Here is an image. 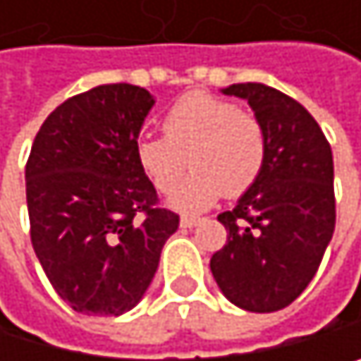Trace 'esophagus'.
Masks as SVG:
<instances>
[{
  "label": "esophagus",
  "mask_w": 361,
  "mask_h": 361,
  "mask_svg": "<svg viewBox=\"0 0 361 361\" xmlns=\"http://www.w3.org/2000/svg\"><path fill=\"white\" fill-rule=\"evenodd\" d=\"M199 223V219H192V216H182V221H179V225H182L184 229H190Z\"/></svg>",
  "instance_id": "esophagus-1"
}]
</instances>
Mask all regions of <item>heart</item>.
Returning a JSON list of instances; mask_svg holds the SVG:
<instances>
[{"mask_svg":"<svg viewBox=\"0 0 361 361\" xmlns=\"http://www.w3.org/2000/svg\"><path fill=\"white\" fill-rule=\"evenodd\" d=\"M162 136L136 142V162L160 192H171L186 171L190 177L171 197L179 212H201L221 195L249 190L267 162V130L235 104L207 92L182 97L162 121Z\"/></svg>","mask_w":361,"mask_h":361,"instance_id":"b5f03b06","label":"heart"}]
</instances>
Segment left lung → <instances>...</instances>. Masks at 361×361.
Wrapping results in <instances>:
<instances>
[{
  "instance_id": "8db88e82",
  "label": "left lung",
  "mask_w": 361,
  "mask_h": 361,
  "mask_svg": "<svg viewBox=\"0 0 361 361\" xmlns=\"http://www.w3.org/2000/svg\"><path fill=\"white\" fill-rule=\"evenodd\" d=\"M267 130V162L233 210L210 259L221 293L247 312H277L316 275L336 227L334 156L314 116L267 84H231Z\"/></svg>"
}]
</instances>
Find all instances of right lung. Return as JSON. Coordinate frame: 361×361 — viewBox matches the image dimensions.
Segmentation results:
<instances>
[{"instance_id": "add662e5", "label": "right lung", "mask_w": 361, "mask_h": 361, "mask_svg": "<svg viewBox=\"0 0 361 361\" xmlns=\"http://www.w3.org/2000/svg\"><path fill=\"white\" fill-rule=\"evenodd\" d=\"M154 104L140 86H94L60 104L34 138L25 164L32 247L80 314L130 312L179 225L136 162Z\"/></svg>"}]
</instances>
